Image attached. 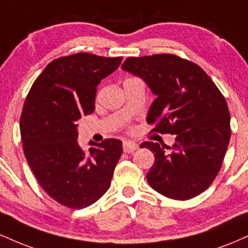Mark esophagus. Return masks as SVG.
<instances>
[{
    "instance_id": "1",
    "label": "esophagus",
    "mask_w": 248,
    "mask_h": 248,
    "mask_svg": "<svg viewBox=\"0 0 248 248\" xmlns=\"http://www.w3.org/2000/svg\"><path fill=\"white\" fill-rule=\"evenodd\" d=\"M139 148V144L132 141H124V153H133Z\"/></svg>"
}]
</instances>
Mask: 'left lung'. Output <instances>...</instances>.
Segmentation results:
<instances>
[{"mask_svg":"<svg viewBox=\"0 0 248 248\" xmlns=\"http://www.w3.org/2000/svg\"><path fill=\"white\" fill-rule=\"evenodd\" d=\"M122 70L140 77L156 95L147 115L154 132L176 134L171 152L143 142L155 156L147 181L168 198L186 201L212 184L231 138L226 100L197 64L175 55L130 57Z\"/></svg>","mask_w":248,"mask_h":248,"instance_id":"obj_1","label":"left lung"}]
</instances>
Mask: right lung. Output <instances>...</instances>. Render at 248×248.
<instances>
[{"mask_svg": "<svg viewBox=\"0 0 248 248\" xmlns=\"http://www.w3.org/2000/svg\"><path fill=\"white\" fill-rule=\"evenodd\" d=\"M121 57L76 53L51 62L33 82L22 110V143L44 191L62 205L84 209L109 189L122 142L79 146L78 122L94 112L96 86L118 69Z\"/></svg>", "mask_w": 248, "mask_h": 248, "instance_id": "obj_1", "label": "right lung"}]
</instances>
